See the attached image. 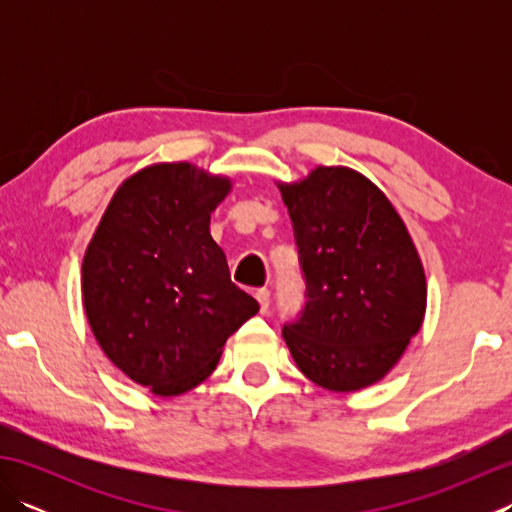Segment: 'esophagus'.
Listing matches in <instances>:
<instances>
[{"label":"esophagus","mask_w":512,"mask_h":512,"mask_svg":"<svg viewBox=\"0 0 512 512\" xmlns=\"http://www.w3.org/2000/svg\"><path fill=\"white\" fill-rule=\"evenodd\" d=\"M255 297H257V301H259V310L268 312V308H270V290H268V288H259V290L255 292Z\"/></svg>","instance_id":"obj_1"}]
</instances>
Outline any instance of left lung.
Instances as JSON below:
<instances>
[{"label":"left lung","instance_id":"8db88e82","mask_svg":"<svg viewBox=\"0 0 512 512\" xmlns=\"http://www.w3.org/2000/svg\"><path fill=\"white\" fill-rule=\"evenodd\" d=\"M306 306L284 325L297 367L330 391L383 378L416 336L427 281L400 215L376 184L345 167H319L281 184Z\"/></svg>","mask_w":512,"mask_h":512}]
</instances>
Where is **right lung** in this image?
I'll use <instances>...</instances> for the list:
<instances>
[{"label": "right lung", "mask_w": 512, "mask_h": 512, "mask_svg": "<svg viewBox=\"0 0 512 512\" xmlns=\"http://www.w3.org/2000/svg\"><path fill=\"white\" fill-rule=\"evenodd\" d=\"M231 182L189 162L125 180L83 259V306L107 358L158 396L209 376L228 336L257 314L209 224Z\"/></svg>", "instance_id": "right-lung-1"}]
</instances>
